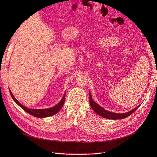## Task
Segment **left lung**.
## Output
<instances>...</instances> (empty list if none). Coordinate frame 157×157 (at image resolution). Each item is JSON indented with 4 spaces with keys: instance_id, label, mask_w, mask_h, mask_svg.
I'll return each instance as SVG.
<instances>
[{
    "instance_id": "left-lung-1",
    "label": "left lung",
    "mask_w": 157,
    "mask_h": 157,
    "mask_svg": "<svg viewBox=\"0 0 157 157\" xmlns=\"http://www.w3.org/2000/svg\"><path fill=\"white\" fill-rule=\"evenodd\" d=\"M90 95V106L92 108L93 110L96 112L98 115L101 116L103 118H108V119H112V120H118V119H123V118H125L130 116L131 114H132L135 111H136L137 108H138L140 105L136 107L135 109H132V111H128L125 113H113L111 111H109L107 110H105V109H103L101 106H99L98 103L95 102L92 98V95L89 92Z\"/></svg>"
}]
</instances>
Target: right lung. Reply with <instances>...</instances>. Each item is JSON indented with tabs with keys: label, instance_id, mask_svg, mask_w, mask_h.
Segmentation results:
<instances>
[{
	"label": "right lung",
	"instance_id": "right-lung-1",
	"mask_svg": "<svg viewBox=\"0 0 157 157\" xmlns=\"http://www.w3.org/2000/svg\"><path fill=\"white\" fill-rule=\"evenodd\" d=\"M9 91H10V95L12 98V99L14 100L17 105L20 106L21 109H23V110L28 113L30 115L34 116L37 118H44V117H50L52 115H54L58 113L60 109L62 108L64 102H65V92L63 95V96L61 99V100L56 105L52 107L51 108H48V109H30L28 108L24 105H23L21 103L19 102L17 99L15 98V97L13 96V95L12 94V92L10 91V90L9 89Z\"/></svg>",
	"mask_w": 157,
	"mask_h": 157
}]
</instances>
